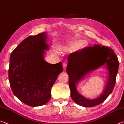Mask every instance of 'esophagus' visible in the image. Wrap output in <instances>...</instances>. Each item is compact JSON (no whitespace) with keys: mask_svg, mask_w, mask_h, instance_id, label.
<instances>
[{"mask_svg":"<svg viewBox=\"0 0 124 124\" xmlns=\"http://www.w3.org/2000/svg\"><path fill=\"white\" fill-rule=\"evenodd\" d=\"M67 66V62H64L63 63V67L64 70H66Z\"/></svg>","mask_w":124,"mask_h":124,"instance_id":"1","label":"esophagus"}]
</instances>
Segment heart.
<instances>
[{
	"label": "heart",
	"instance_id": "b5f03b06",
	"mask_svg": "<svg viewBox=\"0 0 124 124\" xmlns=\"http://www.w3.org/2000/svg\"><path fill=\"white\" fill-rule=\"evenodd\" d=\"M84 41L83 40H79L75 42H73V43L70 44V45L68 46H65V49L68 50H73L74 49H77V48L80 47L81 46H82L84 44Z\"/></svg>",
	"mask_w": 124,
	"mask_h": 124
}]
</instances>
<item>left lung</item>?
<instances>
[{
    "label": "left lung",
    "mask_w": 124,
    "mask_h": 124,
    "mask_svg": "<svg viewBox=\"0 0 124 124\" xmlns=\"http://www.w3.org/2000/svg\"><path fill=\"white\" fill-rule=\"evenodd\" d=\"M103 65L108 70L105 89L97 98L88 99L77 91V85L89 73ZM118 69V59L109 47L96 44L70 54L68 56L66 71L70 78L71 98L77 104L84 107H91L101 104L112 92Z\"/></svg>",
    "instance_id": "1"
}]
</instances>
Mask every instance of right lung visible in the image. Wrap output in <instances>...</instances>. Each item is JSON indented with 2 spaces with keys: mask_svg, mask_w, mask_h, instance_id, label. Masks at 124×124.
<instances>
[{
  "mask_svg": "<svg viewBox=\"0 0 124 124\" xmlns=\"http://www.w3.org/2000/svg\"><path fill=\"white\" fill-rule=\"evenodd\" d=\"M46 32L27 37L10 57L9 80L14 95L31 107L49 102L51 88L62 72V62L50 64L44 60L49 49Z\"/></svg>",
  "mask_w": 124,
  "mask_h": 124,
  "instance_id": "right-lung-1",
  "label": "right lung"
}]
</instances>
